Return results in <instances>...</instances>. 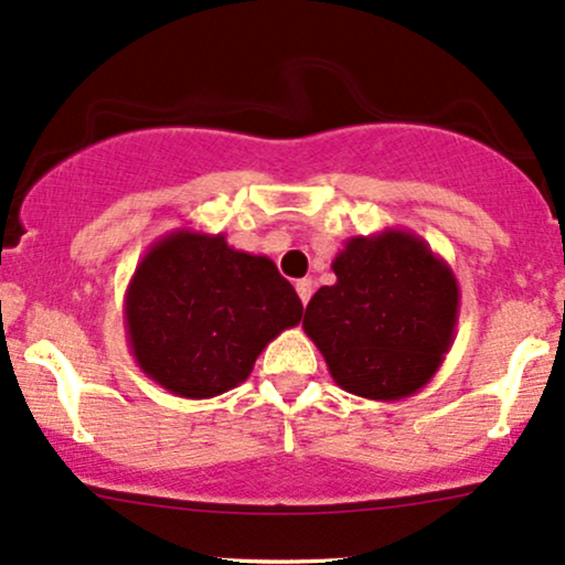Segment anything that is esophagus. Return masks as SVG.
Segmentation results:
<instances>
[{"instance_id": "obj_1", "label": "esophagus", "mask_w": 565, "mask_h": 565, "mask_svg": "<svg viewBox=\"0 0 565 565\" xmlns=\"http://www.w3.org/2000/svg\"><path fill=\"white\" fill-rule=\"evenodd\" d=\"M295 289H297V295H300L302 305H308L310 295H313V281H310V278H300V281L295 284Z\"/></svg>"}]
</instances>
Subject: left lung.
<instances>
[{
	"mask_svg": "<svg viewBox=\"0 0 565 565\" xmlns=\"http://www.w3.org/2000/svg\"><path fill=\"white\" fill-rule=\"evenodd\" d=\"M337 281L305 308L302 329L342 391L398 401L423 391L454 342L459 284L425 238L404 228L353 236Z\"/></svg>",
	"mask_w": 565,
	"mask_h": 565,
	"instance_id": "8db88e82",
	"label": "left lung"
}]
</instances>
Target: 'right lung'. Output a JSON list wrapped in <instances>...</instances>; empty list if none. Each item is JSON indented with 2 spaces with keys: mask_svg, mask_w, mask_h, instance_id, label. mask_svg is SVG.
<instances>
[{
  "mask_svg": "<svg viewBox=\"0 0 565 565\" xmlns=\"http://www.w3.org/2000/svg\"><path fill=\"white\" fill-rule=\"evenodd\" d=\"M300 319V297L274 260L233 249L223 233L161 236L125 295L127 340L142 374L193 401L242 385L268 342Z\"/></svg>",
  "mask_w": 565,
  "mask_h": 565,
  "instance_id": "1",
  "label": "right lung"
}]
</instances>
